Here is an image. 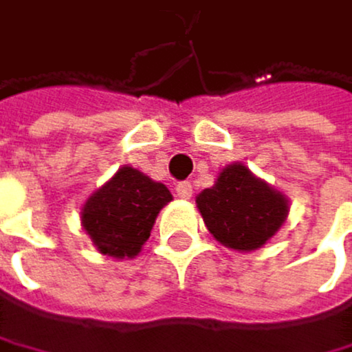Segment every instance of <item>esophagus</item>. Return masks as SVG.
Masks as SVG:
<instances>
[{"instance_id":"esophagus-1","label":"esophagus","mask_w":352,"mask_h":352,"mask_svg":"<svg viewBox=\"0 0 352 352\" xmlns=\"http://www.w3.org/2000/svg\"><path fill=\"white\" fill-rule=\"evenodd\" d=\"M192 192H194V188H192L190 182H179V184H177V196H179V198H190Z\"/></svg>"}]
</instances>
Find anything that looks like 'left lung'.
Here are the masks:
<instances>
[{
    "mask_svg": "<svg viewBox=\"0 0 352 352\" xmlns=\"http://www.w3.org/2000/svg\"><path fill=\"white\" fill-rule=\"evenodd\" d=\"M209 232L236 251H253L274 236L287 217V200L243 164L226 166L213 188L196 198Z\"/></svg>",
    "mask_w": 352,
    "mask_h": 352,
    "instance_id": "1",
    "label": "left lung"
}]
</instances>
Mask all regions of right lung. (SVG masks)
<instances>
[{"instance_id": "add662e5", "label": "right lung", "mask_w": 352, "mask_h": 352, "mask_svg": "<svg viewBox=\"0 0 352 352\" xmlns=\"http://www.w3.org/2000/svg\"><path fill=\"white\" fill-rule=\"evenodd\" d=\"M173 196L131 166L120 168L111 182L94 192L82 209V226L97 249L111 258H133L150 239L160 209Z\"/></svg>"}]
</instances>
